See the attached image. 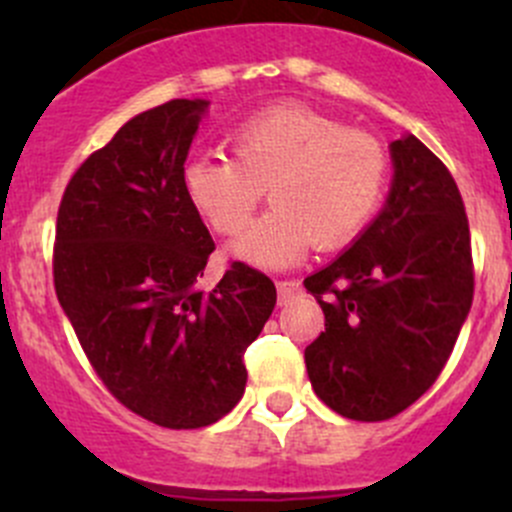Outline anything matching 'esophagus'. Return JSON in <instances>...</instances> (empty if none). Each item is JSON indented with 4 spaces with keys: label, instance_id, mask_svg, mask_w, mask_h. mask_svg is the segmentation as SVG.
<instances>
[{
    "label": "esophagus",
    "instance_id": "obj_1",
    "mask_svg": "<svg viewBox=\"0 0 512 512\" xmlns=\"http://www.w3.org/2000/svg\"><path fill=\"white\" fill-rule=\"evenodd\" d=\"M299 292H302V287H299L297 280H280V282H277V294H280V297H277V302H280V304H289L294 297H297Z\"/></svg>",
    "mask_w": 512,
    "mask_h": 512
}]
</instances>
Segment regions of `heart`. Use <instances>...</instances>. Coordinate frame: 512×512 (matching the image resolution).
<instances>
[{
    "mask_svg": "<svg viewBox=\"0 0 512 512\" xmlns=\"http://www.w3.org/2000/svg\"><path fill=\"white\" fill-rule=\"evenodd\" d=\"M227 146L232 158H190L183 190L205 223L232 237L250 223L267 188L272 210L232 245V255L265 270L297 265L312 245L352 242L389 183V153L374 133L304 103L252 113L232 128Z\"/></svg>",
    "mask_w": 512,
    "mask_h": 512,
    "instance_id": "b5f03b06",
    "label": "heart"
}]
</instances>
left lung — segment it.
<instances>
[{"mask_svg":"<svg viewBox=\"0 0 512 512\" xmlns=\"http://www.w3.org/2000/svg\"><path fill=\"white\" fill-rule=\"evenodd\" d=\"M394 180L376 220L304 280L324 332L304 349L314 394L354 421H386L421 399L473 302V257L458 185L416 136L391 143Z\"/></svg>","mask_w":512,"mask_h":512,"instance_id":"8db88e82","label":"left lung"}]
</instances>
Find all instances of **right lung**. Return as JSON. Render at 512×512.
<instances>
[{
	"label": "right lung",
	"mask_w": 512,
	"mask_h": 512,
	"mask_svg": "<svg viewBox=\"0 0 512 512\" xmlns=\"http://www.w3.org/2000/svg\"><path fill=\"white\" fill-rule=\"evenodd\" d=\"M208 101L138 113L81 163L56 218L54 287L108 391L163 428H203L245 394V349L277 302L275 282L232 262L213 289L215 242L183 190Z\"/></svg>",
	"instance_id": "1"
}]
</instances>
